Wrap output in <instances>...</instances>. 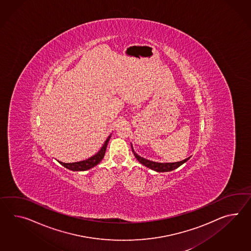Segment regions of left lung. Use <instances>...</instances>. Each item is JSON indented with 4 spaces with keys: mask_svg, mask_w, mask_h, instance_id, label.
<instances>
[{
    "mask_svg": "<svg viewBox=\"0 0 251 251\" xmlns=\"http://www.w3.org/2000/svg\"><path fill=\"white\" fill-rule=\"evenodd\" d=\"M132 148V146H131ZM132 151L134 153V156L136 157V159H138L141 164H143L144 166H146L148 168L151 169L153 171H158V172H166V171H171L175 169L178 168L179 166L182 165L183 163H185L187 160H189L190 158H187V159H183L181 161H177V162H172V163H159V162H155V161H151V160H149V159H144L141 156H139L137 153L134 152L133 149H132Z\"/></svg>",
    "mask_w": 251,
    "mask_h": 251,
    "instance_id": "8db88e82",
    "label": "left lung"
}]
</instances>
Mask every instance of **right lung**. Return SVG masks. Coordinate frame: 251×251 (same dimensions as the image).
Segmentation results:
<instances>
[{
	"label": "right lung",
	"mask_w": 251,
	"mask_h": 251,
	"mask_svg": "<svg viewBox=\"0 0 251 251\" xmlns=\"http://www.w3.org/2000/svg\"><path fill=\"white\" fill-rule=\"evenodd\" d=\"M110 136L104 142L103 146L101 147L100 151L97 154H95L94 156L91 157L90 159L82 160V161H78V162H74V163H64V162H61V161H59V162L61 163V165L64 166L65 168H67L71 171H80L90 170V169H92V167L99 164L101 161V159H103L105 151H106V148L108 145V142L110 141Z\"/></svg>",
	"instance_id": "add662e5"
}]
</instances>
